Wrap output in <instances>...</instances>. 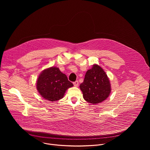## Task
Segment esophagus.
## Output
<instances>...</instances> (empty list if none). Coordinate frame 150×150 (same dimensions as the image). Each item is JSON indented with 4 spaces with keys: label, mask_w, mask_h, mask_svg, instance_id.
<instances>
[{
    "label": "esophagus",
    "mask_w": 150,
    "mask_h": 150,
    "mask_svg": "<svg viewBox=\"0 0 150 150\" xmlns=\"http://www.w3.org/2000/svg\"><path fill=\"white\" fill-rule=\"evenodd\" d=\"M78 84H79V82H78V81H76L75 82H74V86H75V87H77L78 86Z\"/></svg>",
    "instance_id": "34e87169"
}]
</instances>
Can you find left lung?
<instances>
[{"label": "left lung", "mask_w": 150, "mask_h": 150, "mask_svg": "<svg viewBox=\"0 0 150 150\" xmlns=\"http://www.w3.org/2000/svg\"><path fill=\"white\" fill-rule=\"evenodd\" d=\"M79 87L84 100L94 104L105 100L111 92L109 79L98 65H93L92 68L87 71Z\"/></svg>", "instance_id": "obj_1"}]
</instances>
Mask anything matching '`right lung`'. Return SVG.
<instances>
[{"label":"right lung","mask_w":150,"mask_h":150,"mask_svg":"<svg viewBox=\"0 0 150 150\" xmlns=\"http://www.w3.org/2000/svg\"><path fill=\"white\" fill-rule=\"evenodd\" d=\"M65 74L56 67L42 71L37 81V89L45 99L55 101L63 98L67 90L73 86Z\"/></svg>","instance_id":"right-lung-1"}]
</instances>
